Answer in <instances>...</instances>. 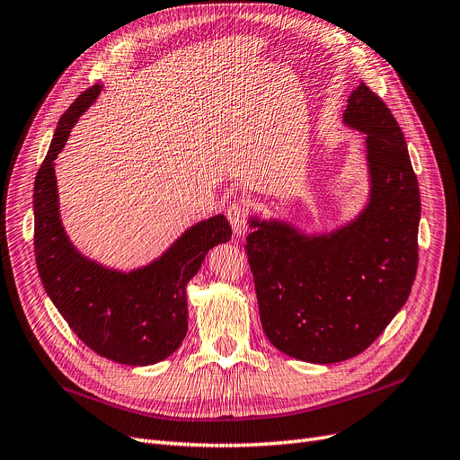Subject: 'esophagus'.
<instances>
[{"mask_svg": "<svg viewBox=\"0 0 460 460\" xmlns=\"http://www.w3.org/2000/svg\"><path fill=\"white\" fill-rule=\"evenodd\" d=\"M227 219H229V224L233 227V233L236 236L244 234L246 226H248V202L243 200V199L234 200L231 207L227 208Z\"/></svg>", "mask_w": 460, "mask_h": 460, "instance_id": "1", "label": "esophagus"}]
</instances>
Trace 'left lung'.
Returning a JSON list of instances; mask_svg holds the SVG:
<instances>
[{"label": "left lung", "instance_id": "1", "mask_svg": "<svg viewBox=\"0 0 460 460\" xmlns=\"http://www.w3.org/2000/svg\"><path fill=\"white\" fill-rule=\"evenodd\" d=\"M343 121L366 134L371 190L360 216L313 236L252 217L244 244L267 339L313 364L349 360L376 341L410 297L419 263L420 195L400 125L366 83Z\"/></svg>", "mask_w": 460, "mask_h": 460}]
</instances>
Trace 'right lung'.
<instances>
[{
  "instance_id": "obj_1",
  "label": "right lung",
  "mask_w": 460,
  "mask_h": 460,
  "mask_svg": "<svg viewBox=\"0 0 460 460\" xmlns=\"http://www.w3.org/2000/svg\"><path fill=\"white\" fill-rule=\"evenodd\" d=\"M100 91L102 84H94L64 111L38 170L33 252L47 296L84 345L119 364L149 366L181 345L187 333L185 286L208 250L231 239V226L221 214L199 221L159 260L130 273L81 256L60 221L55 159Z\"/></svg>"
}]
</instances>
